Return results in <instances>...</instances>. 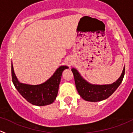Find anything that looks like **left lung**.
Masks as SVG:
<instances>
[{"instance_id":"obj_1","label":"left lung","mask_w":133,"mask_h":133,"mask_svg":"<svg viewBox=\"0 0 133 133\" xmlns=\"http://www.w3.org/2000/svg\"><path fill=\"white\" fill-rule=\"evenodd\" d=\"M76 89L79 95L89 102H98L106 99L112 95L121 84L125 74V66L120 77L112 84H94L88 82L74 68H72Z\"/></svg>"}]
</instances>
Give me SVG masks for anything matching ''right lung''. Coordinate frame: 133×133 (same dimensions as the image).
I'll list each match as a JSON object with an SVG mask.
<instances>
[{"label": "right lung", "mask_w": 133, "mask_h": 133, "mask_svg": "<svg viewBox=\"0 0 133 133\" xmlns=\"http://www.w3.org/2000/svg\"><path fill=\"white\" fill-rule=\"evenodd\" d=\"M68 67L65 65L60 66L45 82L32 85L19 81L15 74L11 61L12 81L18 91L27 102L35 106H46L54 102L56 98L62 73Z\"/></svg>", "instance_id": "add662e5"}]
</instances>
